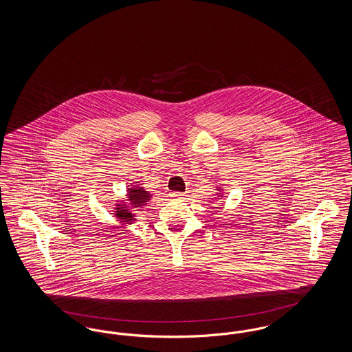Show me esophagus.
Here are the masks:
<instances>
[{"label":"esophagus","mask_w":352,"mask_h":352,"mask_svg":"<svg viewBox=\"0 0 352 352\" xmlns=\"http://www.w3.org/2000/svg\"><path fill=\"white\" fill-rule=\"evenodd\" d=\"M170 197L174 198V199H182V198H184V192L174 191V192H170Z\"/></svg>","instance_id":"esophagus-1"}]
</instances>
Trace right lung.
<instances>
[{
    "label": "right lung",
    "instance_id": "1",
    "mask_svg": "<svg viewBox=\"0 0 352 352\" xmlns=\"http://www.w3.org/2000/svg\"><path fill=\"white\" fill-rule=\"evenodd\" d=\"M128 191H129L128 197H129L131 204H133V208L142 207L144 204H146V201L151 199L149 192L145 191V190L141 188V187H132V188H129ZM118 208H116V210H118V211H116V212H118L116 217H118L121 221H125V223H132V221H134V215L129 211V207H128L126 204H118Z\"/></svg>",
    "mask_w": 352,
    "mask_h": 352
}]
</instances>
